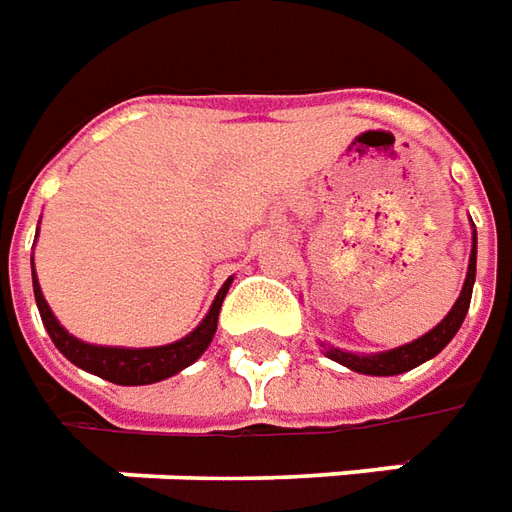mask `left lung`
<instances>
[{
  "instance_id": "obj_1",
  "label": "left lung",
  "mask_w": 512,
  "mask_h": 512,
  "mask_svg": "<svg viewBox=\"0 0 512 512\" xmlns=\"http://www.w3.org/2000/svg\"><path fill=\"white\" fill-rule=\"evenodd\" d=\"M474 274H477V230H474L472 238L469 271H466V279H463L461 296L452 304V310L447 312V318L439 326H433L428 334H422L414 343L400 345V348H392V351H381V354H351V351H340V348L329 345L326 356L345 365L348 370H354V373H362V376H400V373L414 370L422 362H428L436 354H441V348L458 334L463 318L469 312V301H472Z\"/></svg>"
}]
</instances>
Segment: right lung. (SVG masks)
Wrapping results in <instances>:
<instances>
[{"label": "right lung", "instance_id": "1", "mask_svg": "<svg viewBox=\"0 0 512 512\" xmlns=\"http://www.w3.org/2000/svg\"><path fill=\"white\" fill-rule=\"evenodd\" d=\"M230 282L227 279L222 285V290L216 293L211 310L202 318V323L189 332L183 340L169 345H158V348H109V345H90L76 340L73 334H68L60 326V321L54 318V312L43 299V290H40V282L35 277V263H32V288H35V301H38L40 318H43V326L49 332L51 343L60 348V354L65 359H71L73 365L82 367L93 376H101L106 381L120 386H142V384H156V381H164V378L175 376L183 367L194 365L205 348L211 345L213 334H216V323H219V310H222V301L230 290Z\"/></svg>", "mask_w": 512, "mask_h": 512}]
</instances>
